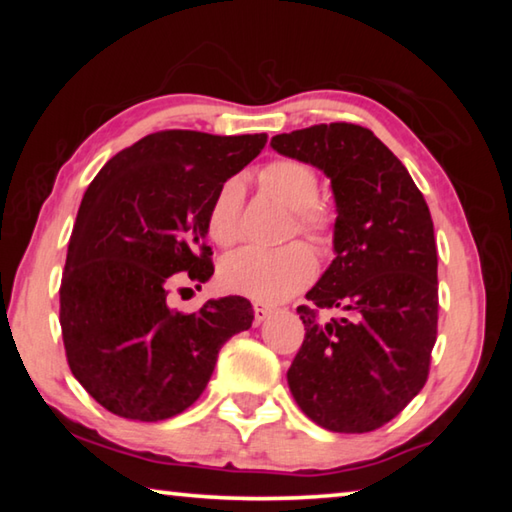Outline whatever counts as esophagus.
Masks as SVG:
<instances>
[{
	"label": "esophagus",
	"instance_id": "34e87169",
	"mask_svg": "<svg viewBox=\"0 0 512 512\" xmlns=\"http://www.w3.org/2000/svg\"><path fill=\"white\" fill-rule=\"evenodd\" d=\"M253 309H255V323H257V325L264 323V320L273 314V309L266 307V305H255Z\"/></svg>",
	"mask_w": 512,
	"mask_h": 512
}]
</instances>
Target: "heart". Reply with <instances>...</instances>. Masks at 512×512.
<instances>
[{"instance_id":"heart-1","label":"heart","mask_w":512,"mask_h":512,"mask_svg":"<svg viewBox=\"0 0 512 512\" xmlns=\"http://www.w3.org/2000/svg\"><path fill=\"white\" fill-rule=\"evenodd\" d=\"M259 183L268 194L293 210V223L302 235L323 239L329 232V214L318 205L320 180L314 167L300 160H275L259 173ZM244 180L228 178L216 189L207 205V235L219 246H230L239 239ZM316 255L307 244L293 241L282 248L246 246L221 262L219 280L225 291L257 302H282L296 296L316 277Z\"/></svg>"}]
</instances>
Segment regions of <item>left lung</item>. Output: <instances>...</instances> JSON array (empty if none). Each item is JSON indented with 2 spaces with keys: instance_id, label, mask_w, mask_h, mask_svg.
<instances>
[{
  "instance_id": "1",
  "label": "left lung",
  "mask_w": 512,
  "mask_h": 512,
  "mask_svg": "<svg viewBox=\"0 0 512 512\" xmlns=\"http://www.w3.org/2000/svg\"><path fill=\"white\" fill-rule=\"evenodd\" d=\"M271 146L323 171L336 201V257L298 307L305 341L287 372L291 395L327 431H375L429 375L438 253L427 201L363 126L318 124L275 135ZM318 308H339L342 318L325 324Z\"/></svg>"
}]
</instances>
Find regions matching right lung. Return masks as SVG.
I'll return each mask as SVG.
<instances>
[{"mask_svg":"<svg viewBox=\"0 0 512 512\" xmlns=\"http://www.w3.org/2000/svg\"><path fill=\"white\" fill-rule=\"evenodd\" d=\"M259 135L160 131L106 162L85 192L60 282L67 363L103 409L158 422L192 406L221 345L253 325L241 296L196 314L169 307L173 275L214 273L205 214L221 183L257 158Z\"/></svg>","mask_w":512,"mask_h":512,"instance_id":"right-lung-1","label":"right lung"}]
</instances>
